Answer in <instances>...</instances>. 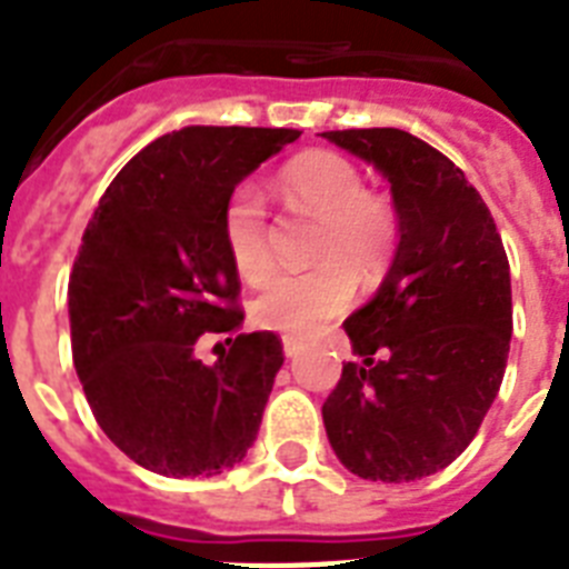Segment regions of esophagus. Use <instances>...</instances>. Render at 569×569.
<instances>
[{
  "label": "esophagus",
  "mask_w": 569,
  "mask_h": 569,
  "mask_svg": "<svg viewBox=\"0 0 569 569\" xmlns=\"http://www.w3.org/2000/svg\"><path fill=\"white\" fill-rule=\"evenodd\" d=\"M300 350H303V341H298V339H283V353L289 359L292 357H298Z\"/></svg>",
  "instance_id": "34e87169"
}]
</instances>
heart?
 <instances>
[{
	"mask_svg": "<svg viewBox=\"0 0 569 569\" xmlns=\"http://www.w3.org/2000/svg\"><path fill=\"white\" fill-rule=\"evenodd\" d=\"M283 204L318 221L307 274H277L253 300V321L269 330L312 336L348 309L359 277H377L397 248V210L389 198L365 189V178L348 157L336 151H303L277 172ZM221 237L237 274L260 283L274 266L269 221L260 196L237 187L224 204Z\"/></svg>",
	"mask_w": 569,
	"mask_h": 569,
	"instance_id": "b5f03b06",
	"label": "heart"
}]
</instances>
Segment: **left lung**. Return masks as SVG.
<instances>
[{"label": "left lung", "mask_w": 569, "mask_h": 569, "mask_svg": "<svg viewBox=\"0 0 569 569\" xmlns=\"http://www.w3.org/2000/svg\"><path fill=\"white\" fill-rule=\"evenodd\" d=\"M391 183L400 224L380 289L345 321L362 362L321 406L330 447L371 482L445 470L479 432L511 341L509 257L459 166L400 128L325 131Z\"/></svg>", "instance_id": "8db88e82"}]
</instances>
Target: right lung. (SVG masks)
Instances as JSON below:
<instances>
[{
  "label": "right lung",
  "instance_id": "add662e5",
  "mask_svg": "<svg viewBox=\"0 0 569 569\" xmlns=\"http://www.w3.org/2000/svg\"><path fill=\"white\" fill-rule=\"evenodd\" d=\"M292 128L189 124L133 157L101 196L69 274L72 362L104 436L160 477L224 473L257 441L283 365L274 332H233L239 274L221 216ZM204 331L230 335L216 363Z\"/></svg>",
  "mask_w": 569,
  "mask_h": 569
}]
</instances>
